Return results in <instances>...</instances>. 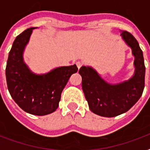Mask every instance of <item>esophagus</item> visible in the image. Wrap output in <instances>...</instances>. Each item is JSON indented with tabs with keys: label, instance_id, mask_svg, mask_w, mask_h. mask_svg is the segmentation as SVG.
Returning <instances> with one entry per match:
<instances>
[{
	"label": "esophagus",
	"instance_id": "1",
	"mask_svg": "<svg viewBox=\"0 0 150 150\" xmlns=\"http://www.w3.org/2000/svg\"><path fill=\"white\" fill-rule=\"evenodd\" d=\"M76 65H77L78 68L79 69V68L83 65V63H82V61H77V62H76Z\"/></svg>",
	"mask_w": 150,
	"mask_h": 150
}]
</instances>
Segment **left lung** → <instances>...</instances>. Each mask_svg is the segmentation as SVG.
<instances>
[{"label":"left lung","instance_id":"8db88e82","mask_svg":"<svg viewBox=\"0 0 150 150\" xmlns=\"http://www.w3.org/2000/svg\"><path fill=\"white\" fill-rule=\"evenodd\" d=\"M121 36L132 48L135 57V73L130 79L112 85L103 79L91 67L82 66L79 71L89 109L102 117H112L128 111L139 100L145 87L146 67L139 43L127 31L121 32Z\"/></svg>","mask_w":150,"mask_h":150}]
</instances>
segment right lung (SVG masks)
Returning a JSON list of instances; mask_svg holds the SVG:
<instances>
[{
    "instance_id": "obj_1",
    "label": "right lung",
    "mask_w": 150,
    "mask_h": 150,
    "mask_svg": "<svg viewBox=\"0 0 150 150\" xmlns=\"http://www.w3.org/2000/svg\"><path fill=\"white\" fill-rule=\"evenodd\" d=\"M34 29H27L15 38L7 61L6 80L11 96L24 111L43 116L58 107L61 93L78 68L74 64L54 68L43 75L32 72L24 62L23 52Z\"/></svg>"
}]
</instances>
